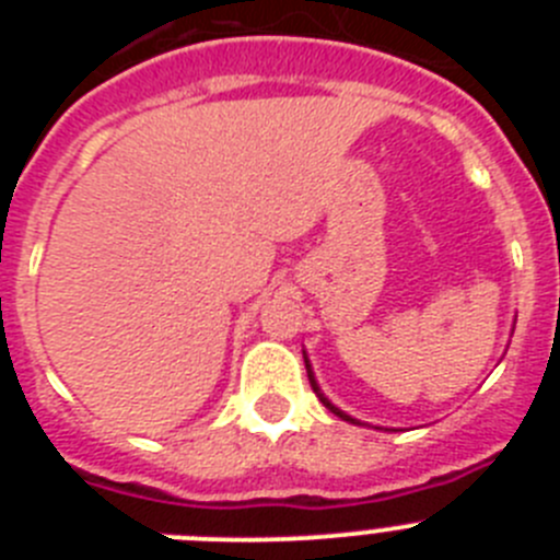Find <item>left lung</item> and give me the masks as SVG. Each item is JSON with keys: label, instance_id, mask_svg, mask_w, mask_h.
I'll return each mask as SVG.
<instances>
[{"label": "left lung", "instance_id": "left-lung-1", "mask_svg": "<svg viewBox=\"0 0 560 560\" xmlns=\"http://www.w3.org/2000/svg\"><path fill=\"white\" fill-rule=\"evenodd\" d=\"M303 359H305V370H308V381H311V387H314V393H316V398L323 400V407L325 409H330V412L336 415V418H341V420H348V423H355V427H368V423H361V420H355V418H350L348 412H341L339 407H334V404H330L328 398H325V393L323 389H319V384H316V375H314V370H311V361H308V355H305V350H303ZM375 429H381V427H375Z\"/></svg>", "mask_w": 560, "mask_h": 560}]
</instances>
